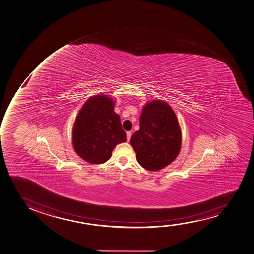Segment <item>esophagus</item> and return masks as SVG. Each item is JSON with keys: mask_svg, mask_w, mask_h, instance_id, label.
<instances>
[{"mask_svg": "<svg viewBox=\"0 0 254 254\" xmlns=\"http://www.w3.org/2000/svg\"><path fill=\"white\" fill-rule=\"evenodd\" d=\"M131 131H127V141H130V138H131Z\"/></svg>", "mask_w": 254, "mask_h": 254, "instance_id": "obj_1", "label": "esophagus"}]
</instances>
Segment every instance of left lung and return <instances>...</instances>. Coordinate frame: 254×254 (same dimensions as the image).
<instances>
[{"mask_svg":"<svg viewBox=\"0 0 254 254\" xmlns=\"http://www.w3.org/2000/svg\"><path fill=\"white\" fill-rule=\"evenodd\" d=\"M139 130L130 143L140 166L148 171H160L174 161L182 145V131L174 111L167 103H147L140 116Z\"/></svg>","mask_w":254,"mask_h":254,"instance_id":"8db88e82","label":"left lung"}]
</instances>
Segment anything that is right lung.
Wrapping results in <instances>:
<instances>
[{
	"label": "right lung",
	"instance_id": "right-lung-1",
	"mask_svg": "<svg viewBox=\"0 0 254 254\" xmlns=\"http://www.w3.org/2000/svg\"><path fill=\"white\" fill-rule=\"evenodd\" d=\"M115 102L106 95H96L86 101L72 128V145L83 160L103 164L111 157L118 143L127 142Z\"/></svg>",
	"mask_w": 254,
	"mask_h": 254
}]
</instances>
